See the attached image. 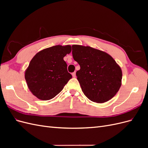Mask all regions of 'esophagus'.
I'll return each instance as SVG.
<instances>
[{"label":"esophagus","instance_id":"34e87169","mask_svg":"<svg viewBox=\"0 0 148 148\" xmlns=\"http://www.w3.org/2000/svg\"><path fill=\"white\" fill-rule=\"evenodd\" d=\"M71 75H72V77H74V78L76 77V72H73Z\"/></svg>","mask_w":148,"mask_h":148}]
</instances>
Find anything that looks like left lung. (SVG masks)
Instances as JSON below:
<instances>
[{
	"label": "left lung",
	"instance_id": "8db88e82",
	"mask_svg": "<svg viewBox=\"0 0 148 148\" xmlns=\"http://www.w3.org/2000/svg\"><path fill=\"white\" fill-rule=\"evenodd\" d=\"M73 59L80 66L77 79L89 100L97 103L109 101L122 85L120 66L108 53L81 45L72 46Z\"/></svg>",
	"mask_w": 148,
	"mask_h": 148
}]
</instances>
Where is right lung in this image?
<instances>
[{
	"label": "right lung",
	"instance_id": "right-lung-1",
	"mask_svg": "<svg viewBox=\"0 0 148 148\" xmlns=\"http://www.w3.org/2000/svg\"><path fill=\"white\" fill-rule=\"evenodd\" d=\"M71 51L70 45H57L38 52L30 61L25 78L29 91L39 99H52L72 77L64 60Z\"/></svg>",
	"mask_w": 148,
	"mask_h": 148
}]
</instances>
